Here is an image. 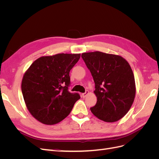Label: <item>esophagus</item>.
Wrapping results in <instances>:
<instances>
[{"instance_id": "obj_1", "label": "esophagus", "mask_w": 159, "mask_h": 159, "mask_svg": "<svg viewBox=\"0 0 159 159\" xmlns=\"http://www.w3.org/2000/svg\"><path fill=\"white\" fill-rule=\"evenodd\" d=\"M88 93H89V91L87 90V91H85V93H83L82 94H81V95H82L83 98H85L86 96H87V95H88Z\"/></svg>"}]
</instances>
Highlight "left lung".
<instances>
[{
    "label": "left lung",
    "instance_id": "obj_1",
    "mask_svg": "<svg viewBox=\"0 0 159 159\" xmlns=\"http://www.w3.org/2000/svg\"><path fill=\"white\" fill-rule=\"evenodd\" d=\"M81 57L95 82L97 103L90 108L105 122L121 119L131 108L136 88L131 66L120 56L101 52L83 53Z\"/></svg>",
    "mask_w": 159,
    "mask_h": 159
}]
</instances>
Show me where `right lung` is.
<instances>
[{
  "mask_svg": "<svg viewBox=\"0 0 159 159\" xmlns=\"http://www.w3.org/2000/svg\"><path fill=\"white\" fill-rule=\"evenodd\" d=\"M80 54H57L35 60L22 80V93L32 116L43 124L54 125L70 113L80 96L70 93V71Z\"/></svg>",
  "mask_w": 159,
  "mask_h": 159,
  "instance_id": "right-lung-1",
  "label": "right lung"
}]
</instances>
